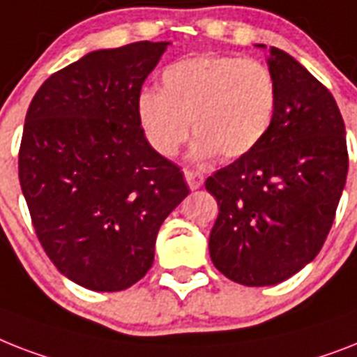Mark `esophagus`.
<instances>
[{
    "mask_svg": "<svg viewBox=\"0 0 357 357\" xmlns=\"http://www.w3.org/2000/svg\"><path fill=\"white\" fill-rule=\"evenodd\" d=\"M185 179H187V185L190 187V190H196L204 185V176L199 172H194V170H185Z\"/></svg>",
    "mask_w": 357,
    "mask_h": 357,
    "instance_id": "esophagus-1",
    "label": "esophagus"
}]
</instances>
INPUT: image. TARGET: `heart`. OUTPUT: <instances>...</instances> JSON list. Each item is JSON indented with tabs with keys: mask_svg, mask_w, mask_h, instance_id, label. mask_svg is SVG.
I'll return each instance as SVG.
<instances>
[{
	"mask_svg": "<svg viewBox=\"0 0 357 357\" xmlns=\"http://www.w3.org/2000/svg\"><path fill=\"white\" fill-rule=\"evenodd\" d=\"M277 106L279 86L266 63L227 54H196L167 66L161 91L144 89L135 112L144 139L159 155L174 158L192 126L198 137L194 158L220 155L233 161L266 139Z\"/></svg>",
	"mask_w": 357,
	"mask_h": 357,
	"instance_id": "1",
	"label": "heart"
}]
</instances>
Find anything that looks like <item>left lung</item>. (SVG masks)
<instances>
[{"mask_svg":"<svg viewBox=\"0 0 357 357\" xmlns=\"http://www.w3.org/2000/svg\"><path fill=\"white\" fill-rule=\"evenodd\" d=\"M268 66L279 86L273 126L253 152L205 181L218 202L211 260L244 286L279 284L317 257L349 172L332 93L280 49H269Z\"/></svg>","mask_w":357,"mask_h":357,"instance_id":"1","label":"left lung"}]
</instances>
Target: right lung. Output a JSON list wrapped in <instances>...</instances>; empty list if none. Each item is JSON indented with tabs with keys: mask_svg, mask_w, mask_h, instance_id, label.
Returning <instances> with one entry per match:
<instances>
[{
	"mask_svg": "<svg viewBox=\"0 0 357 357\" xmlns=\"http://www.w3.org/2000/svg\"><path fill=\"white\" fill-rule=\"evenodd\" d=\"M169 42L100 49L45 80L25 115L20 185L58 271L121 291L153 264L165 218L188 194L183 174L144 139L135 104Z\"/></svg>",
	"mask_w": 357,
	"mask_h": 357,
	"instance_id": "add662e5",
	"label": "right lung"
}]
</instances>
